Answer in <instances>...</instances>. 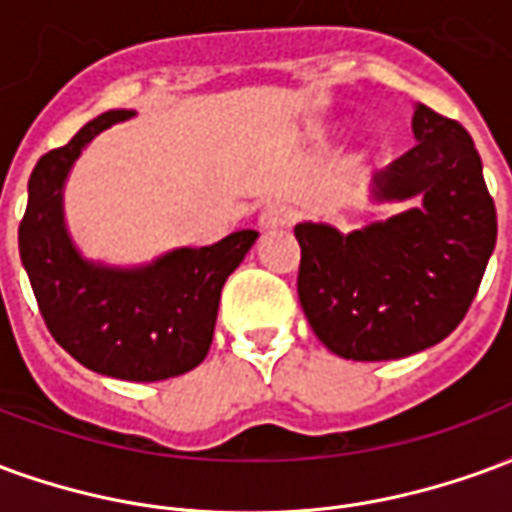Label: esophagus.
<instances>
[{"mask_svg": "<svg viewBox=\"0 0 512 512\" xmlns=\"http://www.w3.org/2000/svg\"><path fill=\"white\" fill-rule=\"evenodd\" d=\"M293 216H296L293 205H288V202H282V200H274V202H268L266 208L260 211V227H263V230H271V227H285V224L293 222Z\"/></svg>", "mask_w": 512, "mask_h": 512, "instance_id": "1", "label": "esophagus"}]
</instances>
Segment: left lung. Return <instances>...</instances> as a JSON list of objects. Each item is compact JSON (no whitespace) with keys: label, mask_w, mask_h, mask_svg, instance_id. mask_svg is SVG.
Masks as SVG:
<instances>
[{"label":"left lung","mask_w":512,"mask_h":512,"mask_svg":"<svg viewBox=\"0 0 512 512\" xmlns=\"http://www.w3.org/2000/svg\"><path fill=\"white\" fill-rule=\"evenodd\" d=\"M417 145L376 175V200L419 208L365 230L296 224L299 301L332 354L384 362L441 343L472 307L496 244L483 161L458 120L419 104Z\"/></svg>","instance_id":"obj_1"}]
</instances>
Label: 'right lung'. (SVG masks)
<instances>
[{
  "mask_svg": "<svg viewBox=\"0 0 512 512\" xmlns=\"http://www.w3.org/2000/svg\"><path fill=\"white\" fill-rule=\"evenodd\" d=\"M126 117V109L104 112L68 145L40 156L29 175L18 249L51 337L76 362L123 381H164L208 356L224 282L257 233L238 230L219 244L175 249L131 271L82 260L62 224V183L82 147Z\"/></svg>",
  "mask_w": 512,
  "mask_h": 512,
  "instance_id": "right-lung-1",
  "label": "right lung"
}]
</instances>
